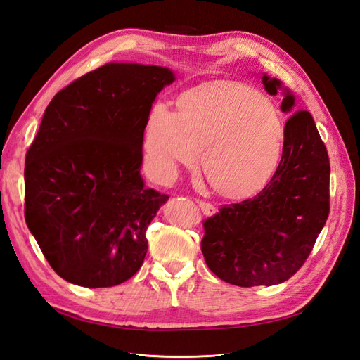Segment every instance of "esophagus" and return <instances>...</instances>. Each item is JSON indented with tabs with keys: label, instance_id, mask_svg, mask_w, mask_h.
Returning a JSON list of instances; mask_svg holds the SVG:
<instances>
[{
	"label": "esophagus",
	"instance_id": "obj_1",
	"mask_svg": "<svg viewBox=\"0 0 360 360\" xmlns=\"http://www.w3.org/2000/svg\"><path fill=\"white\" fill-rule=\"evenodd\" d=\"M197 204L200 205V209H201V212H202L204 214H213V213L216 212L214 207H213L210 202H207V201H204V200H197Z\"/></svg>",
	"mask_w": 360,
	"mask_h": 360
}]
</instances>
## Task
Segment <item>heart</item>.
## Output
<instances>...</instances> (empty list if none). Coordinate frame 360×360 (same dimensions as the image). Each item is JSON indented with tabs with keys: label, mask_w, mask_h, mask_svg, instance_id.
Instances as JSON below:
<instances>
[{
	"label": "heart",
	"mask_w": 360,
	"mask_h": 360,
	"mask_svg": "<svg viewBox=\"0 0 360 360\" xmlns=\"http://www.w3.org/2000/svg\"><path fill=\"white\" fill-rule=\"evenodd\" d=\"M285 129L264 94L240 84H212L183 96L180 112L156 103L147 118L144 150L156 181L198 160L212 186L243 195L264 184L279 165Z\"/></svg>",
	"instance_id": "heart-1"
}]
</instances>
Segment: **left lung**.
Instances as JSON below:
<instances>
[{"label":"left lung","mask_w":360,"mask_h":360,"mask_svg":"<svg viewBox=\"0 0 360 360\" xmlns=\"http://www.w3.org/2000/svg\"><path fill=\"white\" fill-rule=\"evenodd\" d=\"M275 96L281 82L263 76ZM284 150L266 186L248 200L224 204L204 221L201 250L207 266L228 284L275 285L303 266L330 210V162L308 111L294 112V96L284 93Z\"/></svg>","instance_id":"obj_1"}]
</instances>
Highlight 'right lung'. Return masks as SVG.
<instances>
[{
  "label": "right lung",
  "mask_w": 360,
  "mask_h": 360,
  "mask_svg": "<svg viewBox=\"0 0 360 360\" xmlns=\"http://www.w3.org/2000/svg\"><path fill=\"white\" fill-rule=\"evenodd\" d=\"M174 75L110 63L58 91L25 156V222L57 275L86 288L143 266L146 231L169 197L141 177L147 118Z\"/></svg>",
  "instance_id": "right-lung-1"
}]
</instances>
